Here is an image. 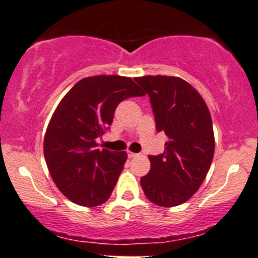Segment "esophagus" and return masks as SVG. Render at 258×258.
Masks as SVG:
<instances>
[{
  "label": "esophagus",
  "instance_id": "obj_1",
  "mask_svg": "<svg viewBox=\"0 0 258 258\" xmlns=\"http://www.w3.org/2000/svg\"><path fill=\"white\" fill-rule=\"evenodd\" d=\"M127 155H128V157H130V159H132V157H136V156H138V154H136V153H132V151H128V153H127Z\"/></svg>",
  "mask_w": 258,
  "mask_h": 258
}]
</instances>
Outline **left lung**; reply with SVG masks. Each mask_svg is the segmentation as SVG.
<instances>
[{
  "mask_svg": "<svg viewBox=\"0 0 258 258\" xmlns=\"http://www.w3.org/2000/svg\"><path fill=\"white\" fill-rule=\"evenodd\" d=\"M150 97L157 132L168 137L163 154L150 155L151 168L141 178L148 200L160 207H175L196 194L210 168L215 139L206 102L178 77L135 78Z\"/></svg>",
  "mask_w": 258,
  "mask_h": 258,
  "instance_id": "8db88e82",
  "label": "left lung"
}]
</instances>
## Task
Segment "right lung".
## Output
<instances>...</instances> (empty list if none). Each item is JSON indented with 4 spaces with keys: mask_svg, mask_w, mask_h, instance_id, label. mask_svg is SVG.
<instances>
[{
    "mask_svg": "<svg viewBox=\"0 0 258 258\" xmlns=\"http://www.w3.org/2000/svg\"><path fill=\"white\" fill-rule=\"evenodd\" d=\"M144 95L131 78L96 76L79 80L61 99L46 128L44 157L71 202L97 207L110 197L127 154L98 149L96 139L109 130L121 101Z\"/></svg>",
    "mask_w": 258,
    "mask_h": 258,
    "instance_id": "right-lung-1",
    "label": "right lung"
}]
</instances>
